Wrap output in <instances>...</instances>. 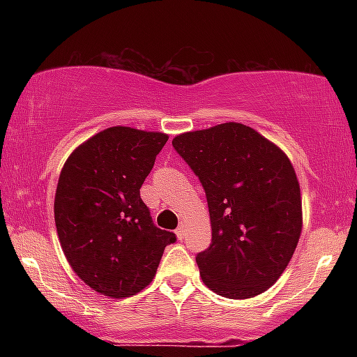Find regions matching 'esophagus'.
<instances>
[{"instance_id":"34e87169","label":"esophagus","mask_w":357,"mask_h":357,"mask_svg":"<svg viewBox=\"0 0 357 357\" xmlns=\"http://www.w3.org/2000/svg\"><path fill=\"white\" fill-rule=\"evenodd\" d=\"M184 235H186V233H184V227L181 225V227H178V230H176V236H178V240H183Z\"/></svg>"}]
</instances>
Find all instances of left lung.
<instances>
[{"label": "left lung", "mask_w": 357, "mask_h": 357, "mask_svg": "<svg viewBox=\"0 0 357 357\" xmlns=\"http://www.w3.org/2000/svg\"><path fill=\"white\" fill-rule=\"evenodd\" d=\"M173 146L206 192L211 243L196 257L204 285L236 301L260 296L284 273L301 238L294 165L240 122L178 134Z\"/></svg>", "instance_id": "obj_1"}]
</instances>
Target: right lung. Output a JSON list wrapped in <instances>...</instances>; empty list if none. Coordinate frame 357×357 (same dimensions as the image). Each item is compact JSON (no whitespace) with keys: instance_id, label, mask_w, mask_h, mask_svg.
Returning a JSON list of instances; mask_svg holds the SVG:
<instances>
[{"instance_id":"right-lung-1","label":"right lung","mask_w":357,"mask_h":357,"mask_svg":"<svg viewBox=\"0 0 357 357\" xmlns=\"http://www.w3.org/2000/svg\"><path fill=\"white\" fill-rule=\"evenodd\" d=\"M169 136L116 126L72 151L55 191V227L73 272L109 298L136 296L153 282L174 233L154 227L142 183Z\"/></svg>"}]
</instances>
